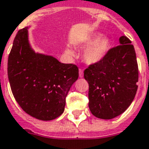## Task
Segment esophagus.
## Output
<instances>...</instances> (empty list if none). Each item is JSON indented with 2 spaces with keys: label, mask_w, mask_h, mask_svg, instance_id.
<instances>
[{
  "label": "esophagus",
  "mask_w": 149,
  "mask_h": 149,
  "mask_svg": "<svg viewBox=\"0 0 149 149\" xmlns=\"http://www.w3.org/2000/svg\"><path fill=\"white\" fill-rule=\"evenodd\" d=\"M83 76H84V74H83V71L81 69H79V77L80 78H83Z\"/></svg>",
  "instance_id": "34e87169"
}]
</instances>
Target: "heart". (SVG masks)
Masks as SVG:
<instances>
[{
  "instance_id": "b5f03b06",
  "label": "heart",
  "mask_w": 149,
  "mask_h": 149,
  "mask_svg": "<svg viewBox=\"0 0 149 149\" xmlns=\"http://www.w3.org/2000/svg\"><path fill=\"white\" fill-rule=\"evenodd\" d=\"M85 48L83 52V61L87 64L94 65L103 61L109 54L111 48V41L107 36H102L101 33H95L93 36L88 38L81 45ZM66 53L73 56L74 52L70 48H67Z\"/></svg>"
}]
</instances>
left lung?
<instances>
[{
    "label": "left lung",
    "instance_id": "8db88e82",
    "mask_svg": "<svg viewBox=\"0 0 149 149\" xmlns=\"http://www.w3.org/2000/svg\"><path fill=\"white\" fill-rule=\"evenodd\" d=\"M103 61L84 71L89 85L88 107L98 118L110 120L126 110L138 89V68L134 46L126 36Z\"/></svg>",
    "mask_w": 149,
    "mask_h": 149
}]
</instances>
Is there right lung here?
Masks as SVG:
<instances>
[{"mask_svg": "<svg viewBox=\"0 0 149 149\" xmlns=\"http://www.w3.org/2000/svg\"><path fill=\"white\" fill-rule=\"evenodd\" d=\"M29 28L18 31L14 40L8 61L9 83L26 113L40 120H52L64 113L65 98L78 78V68L36 52L29 41Z\"/></svg>", "mask_w": 149, "mask_h": 149, "instance_id": "right-lung-1", "label": "right lung"}]
</instances>
